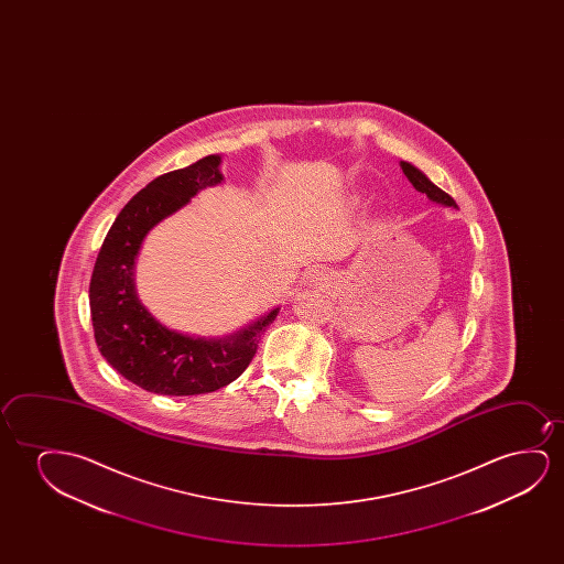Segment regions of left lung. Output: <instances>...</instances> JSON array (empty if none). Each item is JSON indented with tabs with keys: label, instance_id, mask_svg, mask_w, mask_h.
Returning <instances> with one entry per match:
<instances>
[{
	"label": "left lung",
	"instance_id": "8db88e82",
	"mask_svg": "<svg viewBox=\"0 0 564 564\" xmlns=\"http://www.w3.org/2000/svg\"><path fill=\"white\" fill-rule=\"evenodd\" d=\"M402 173L406 175L412 186L416 188L417 193L427 194V198L433 202H437V204H445V206H453L456 208V202L448 196L445 191H441L440 186L433 185L430 178L425 177L422 171L416 170L412 163L401 162Z\"/></svg>",
	"mask_w": 564,
	"mask_h": 564
}]
</instances>
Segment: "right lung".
Instances as JSON below:
<instances>
[{
  "mask_svg": "<svg viewBox=\"0 0 564 564\" xmlns=\"http://www.w3.org/2000/svg\"><path fill=\"white\" fill-rule=\"evenodd\" d=\"M219 155L154 178L127 202L101 245L90 279L94 339L124 379L158 394L212 393L229 386L252 362L271 310L227 339H194L155 322L134 291V260L147 232L183 208L194 194L221 183Z\"/></svg>",
  "mask_w": 564,
  "mask_h": 564,
  "instance_id": "1",
  "label": "right lung"
}]
</instances>
